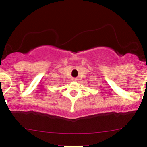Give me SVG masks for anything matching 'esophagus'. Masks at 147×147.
<instances>
[{"label":"esophagus","mask_w":147,"mask_h":147,"mask_svg":"<svg viewBox=\"0 0 147 147\" xmlns=\"http://www.w3.org/2000/svg\"><path fill=\"white\" fill-rule=\"evenodd\" d=\"M74 80H76V79H74Z\"/></svg>","instance_id":"obj_1"}]
</instances>
